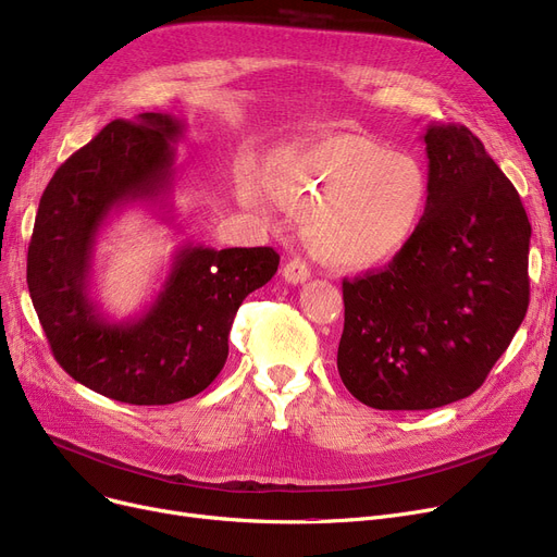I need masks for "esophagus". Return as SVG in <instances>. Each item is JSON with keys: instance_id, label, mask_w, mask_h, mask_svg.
<instances>
[{"instance_id": "obj_1", "label": "esophagus", "mask_w": 557, "mask_h": 557, "mask_svg": "<svg viewBox=\"0 0 557 557\" xmlns=\"http://www.w3.org/2000/svg\"><path fill=\"white\" fill-rule=\"evenodd\" d=\"M282 277L288 282V284H302L311 277V271L307 263L302 259H290L284 263L282 269Z\"/></svg>"}]
</instances>
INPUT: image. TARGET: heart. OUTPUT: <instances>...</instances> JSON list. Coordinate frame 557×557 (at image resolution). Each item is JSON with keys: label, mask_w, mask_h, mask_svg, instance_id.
I'll return each mask as SVG.
<instances>
[{"label": "heart", "mask_w": 557, "mask_h": 557, "mask_svg": "<svg viewBox=\"0 0 557 557\" xmlns=\"http://www.w3.org/2000/svg\"><path fill=\"white\" fill-rule=\"evenodd\" d=\"M277 208L305 212L311 252L330 267L363 271L393 261L418 234L431 198L424 164L382 139L325 131L277 151L261 173ZM239 198L257 208L250 173L237 178Z\"/></svg>", "instance_id": "1"}]
</instances>
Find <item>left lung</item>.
<instances>
[{
  "label": "left lung",
  "instance_id": "left-lung-1",
  "mask_svg": "<svg viewBox=\"0 0 557 557\" xmlns=\"http://www.w3.org/2000/svg\"><path fill=\"white\" fill-rule=\"evenodd\" d=\"M426 216L386 269L343 280L338 374L382 411L470 397L529 309L531 223L506 173L465 126L424 133Z\"/></svg>",
  "mask_w": 557,
  "mask_h": 557
}]
</instances>
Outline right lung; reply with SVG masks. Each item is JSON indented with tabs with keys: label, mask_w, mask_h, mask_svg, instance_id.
<instances>
[{
	"label": "right lung",
	"mask_w": 557,
	"mask_h": 557,
	"mask_svg": "<svg viewBox=\"0 0 557 557\" xmlns=\"http://www.w3.org/2000/svg\"><path fill=\"white\" fill-rule=\"evenodd\" d=\"M183 131L162 112L110 122L53 173L28 244V294L55 361L114 401L164 406L208 388L225 366L237 309L280 263L269 246H183L139 318L114 323L99 311L90 298L99 232L122 205L169 196Z\"/></svg>",
	"instance_id": "1"
}]
</instances>
